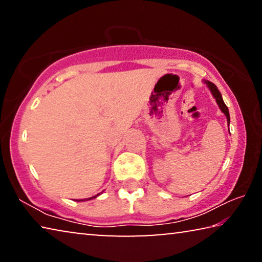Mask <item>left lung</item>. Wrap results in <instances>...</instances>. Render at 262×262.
Listing matches in <instances>:
<instances>
[{
  "instance_id": "1",
  "label": "left lung",
  "mask_w": 262,
  "mask_h": 262,
  "mask_svg": "<svg viewBox=\"0 0 262 262\" xmlns=\"http://www.w3.org/2000/svg\"><path fill=\"white\" fill-rule=\"evenodd\" d=\"M206 83H207L208 88L210 89V91H211L212 96L215 97V99H216V103L219 104V106H220L221 111H222V112H223V113L225 114V117H227V119H228V122H230V114H229L228 106L224 104L223 98H222V95H221V92L219 91V89H217V86L215 85L214 83H211V82H209V81H206Z\"/></svg>"
}]
</instances>
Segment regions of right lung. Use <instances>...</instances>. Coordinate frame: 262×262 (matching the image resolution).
Segmentation results:
<instances>
[{"instance_id": "obj_1", "label": "right lung", "mask_w": 262, "mask_h": 262, "mask_svg": "<svg viewBox=\"0 0 262 262\" xmlns=\"http://www.w3.org/2000/svg\"><path fill=\"white\" fill-rule=\"evenodd\" d=\"M99 194H97V195H95V196H92V198H89V199H84V200H79V201H85V200H92V199H95V198H97Z\"/></svg>"}]
</instances>
